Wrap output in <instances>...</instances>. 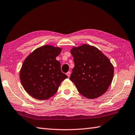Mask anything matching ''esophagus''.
<instances>
[{
    "label": "esophagus",
    "mask_w": 135,
    "mask_h": 135,
    "mask_svg": "<svg viewBox=\"0 0 135 135\" xmlns=\"http://www.w3.org/2000/svg\"><path fill=\"white\" fill-rule=\"evenodd\" d=\"M70 74H71V72H70V71H68V73H67V75L68 77H70Z\"/></svg>",
    "instance_id": "34e87169"
}]
</instances>
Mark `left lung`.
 Here are the masks:
<instances>
[{
    "mask_svg": "<svg viewBox=\"0 0 135 135\" xmlns=\"http://www.w3.org/2000/svg\"><path fill=\"white\" fill-rule=\"evenodd\" d=\"M71 53L74 67L70 79L79 92L89 99L103 95L113 79L114 67L109 59L97 47L86 44L73 47Z\"/></svg>",
    "mask_w": 135,
    "mask_h": 135,
    "instance_id": "1",
    "label": "left lung"
}]
</instances>
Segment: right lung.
Returning <instances> with one entry per match:
<instances>
[{
  "label": "right lung",
  "mask_w": 135,
  "mask_h": 135,
  "mask_svg": "<svg viewBox=\"0 0 135 135\" xmlns=\"http://www.w3.org/2000/svg\"><path fill=\"white\" fill-rule=\"evenodd\" d=\"M61 49L49 45L40 47L25 59L20 80L25 90L38 100L47 99L55 94L67 76L61 71L56 59Z\"/></svg>",
  "instance_id": "obj_1"
}]
</instances>
